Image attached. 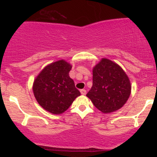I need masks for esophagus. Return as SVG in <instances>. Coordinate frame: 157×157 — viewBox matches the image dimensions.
Returning a JSON list of instances; mask_svg holds the SVG:
<instances>
[{
	"mask_svg": "<svg viewBox=\"0 0 157 157\" xmlns=\"http://www.w3.org/2000/svg\"><path fill=\"white\" fill-rule=\"evenodd\" d=\"M80 93H81L82 95H86V90H80Z\"/></svg>",
	"mask_w": 157,
	"mask_h": 157,
	"instance_id": "obj_1",
	"label": "esophagus"
}]
</instances>
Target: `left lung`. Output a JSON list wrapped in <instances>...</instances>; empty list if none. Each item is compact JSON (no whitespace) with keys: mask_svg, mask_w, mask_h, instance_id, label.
<instances>
[{"mask_svg":"<svg viewBox=\"0 0 157 157\" xmlns=\"http://www.w3.org/2000/svg\"><path fill=\"white\" fill-rule=\"evenodd\" d=\"M131 85L124 70L108 58H102L93 68V86L86 96L103 113L118 110L131 95Z\"/></svg>","mask_w":157,"mask_h":157,"instance_id":"obj_1","label":"left lung"}]
</instances>
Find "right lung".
Masks as SVG:
<instances>
[{"label":"right lung","instance_id":"add662e5","mask_svg":"<svg viewBox=\"0 0 157 157\" xmlns=\"http://www.w3.org/2000/svg\"><path fill=\"white\" fill-rule=\"evenodd\" d=\"M71 68L70 63L59 60L45 66L34 80L35 98L47 112L54 115L62 114L80 95L69 76Z\"/></svg>","mask_w":157,"mask_h":157}]
</instances>
